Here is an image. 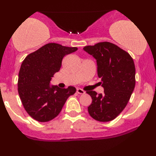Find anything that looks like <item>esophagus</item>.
<instances>
[{
    "mask_svg": "<svg viewBox=\"0 0 156 156\" xmlns=\"http://www.w3.org/2000/svg\"><path fill=\"white\" fill-rule=\"evenodd\" d=\"M77 92H78V94H85V91H83V89H80V88L77 89Z\"/></svg>",
    "mask_w": 156,
    "mask_h": 156,
    "instance_id": "1",
    "label": "esophagus"
}]
</instances>
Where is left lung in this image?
Returning a JSON list of instances; mask_svg holds the SVG:
<instances>
[{
    "mask_svg": "<svg viewBox=\"0 0 156 156\" xmlns=\"http://www.w3.org/2000/svg\"><path fill=\"white\" fill-rule=\"evenodd\" d=\"M83 50L96 59L103 94L87 92L92 99L89 115L100 122L112 121L125 108L135 87L136 69L126 51L108 42L86 46Z\"/></svg>",
    "mask_w": 156,
    "mask_h": 156,
    "instance_id": "8db88e82",
    "label": "left lung"
}]
</instances>
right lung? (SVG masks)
Masks as SVG:
<instances>
[{"label": "right lung", "instance_id": "1", "mask_svg": "<svg viewBox=\"0 0 156 156\" xmlns=\"http://www.w3.org/2000/svg\"><path fill=\"white\" fill-rule=\"evenodd\" d=\"M76 47L48 43L26 57L18 76V93L24 108L38 122H48L58 115L67 98L76 89H61L51 80L58 72L64 55L76 51Z\"/></svg>", "mask_w": 156, "mask_h": 156}]
</instances>
